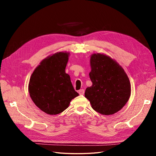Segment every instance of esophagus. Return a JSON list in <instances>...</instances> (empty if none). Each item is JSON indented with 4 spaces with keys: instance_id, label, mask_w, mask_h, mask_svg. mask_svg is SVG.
I'll return each mask as SVG.
<instances>
[{
    "instance_id": "1",
    "label": "esophagus",
    "mask_w": 156,
    "mask_h": 156,
    "mask_svg": "<svg viewBox=\"0 0 156 156\" xmlns=\"http://www.w3.org/2000/svg\"><path fill=\"white\" fill-rule=\"evenodd\" d=\"M78 92H79V94H80V95H83V94H84V89H81V90H79L78 91Z\"/></svg>"
}]
</instances>
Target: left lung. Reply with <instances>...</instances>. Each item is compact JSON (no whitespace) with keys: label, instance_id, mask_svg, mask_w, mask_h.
Segmentation results:
<instances>
[{"label":"left lung","instance_id":"left-lung-1","mask_svg":"<svg viewBox=\"0 0 156 156\" xmlns=\"http://www.w3.org/2000/svg\"><path fill=\"white\" fill-rule=\"evenodd\" d=\"M92 85L87 88L84 96L94 111L103 115L119 111L129 100L131 84L124 69L115 60L97 53L90 56Z\"/></svg>","mask_w":156,"mask_h":156}]
</instances>
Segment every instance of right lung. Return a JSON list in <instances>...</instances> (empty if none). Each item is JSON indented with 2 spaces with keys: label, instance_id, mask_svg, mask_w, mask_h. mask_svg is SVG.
Returning <instances> with one entry per match:
<instances>
[{
  "label": "right lung",
  "instance_id": "1",
  "mask_svg": "<svg viewBox=\"0 0 156 156\" xmlns=\"http://www.w3.org/2000/svg\"><path fill=\"white\" fill-rule=\"evenodd\" d=\"M69 53L59 52L44 59L32 74L29 83L32 100L40 110L55 115L69 107L79 96L65 72Z\"/></svg>",
  "mask_w": 156,
  "mask_h": 156
}]
</instances>
